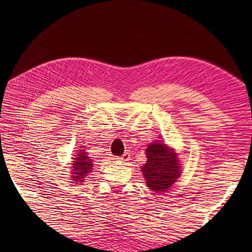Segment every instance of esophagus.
Masks as SVG:
<instances>
[{"label":"esophagus","instance_id":"34e87169","mask_svg":"<svg viewBox=\"0 0 252 252\" xmlns=\"http://www.w3.org/2000/svg\"><path fill=\"white\" fill-rule=\"evenodd\" d=\"M130 154L129 153H126V154H123L121 157H118L117 159L119 160V161H122V162H125V161H129L130 160Z\"/></svg>","mask_w":252,"mask_h":252}]
</instances>
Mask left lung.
I'll return each mask as SVG.
<instances>
[{
	"label": "left lung",
	"instance_id": "obj_1",
	"mask_svg": "<svg viewBox=\"0 0 252 252\" xmlns=\"http://www.w3.org/2000/svg\"><path fill=\"white\" fill-rule=\"evenodd\" d=\"M146 163L141 168L148 189L164 192L181 175L178 155L167 144L155 142L146 148Z\"/></svg>",
	"mask_w": 252,
	"mask_h": 252
}]
</instances>
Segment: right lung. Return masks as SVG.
<instances>
[{"mask_svg": "<svg viewBox=\"0 0 252 252\" xmlns=\"http://www.w3.org/2000/svg\"><path fill=\"white\" fill-rule=\"evenodd\" d=\"M81 149H79V153L77 155H74L73 158V162L71 163V180L74 182L76 184L82 183L84 181V178H87V175L89 173L92 172L93 169V159H91L88 156V153L84 151L82 146H79Z\"/></svg>", "mask_w": 252, "mask_h": 252, "instance_id": "right-lung-1", "label": "right lung"}]
</instances>
